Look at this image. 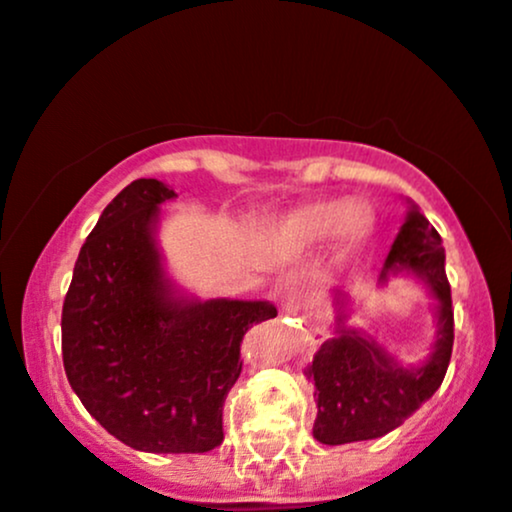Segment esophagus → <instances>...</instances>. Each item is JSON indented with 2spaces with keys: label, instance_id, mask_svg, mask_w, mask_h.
Wrapping results in <instances>:
<instances>
[{
  "label": "esophagus",
  "instance_id": "1",
  "mask_svg": "<svg viewBox=\"0 0 512 512\" xmlns=\"http://www.w3.org/2000/svg\"><path fill=\"white\" fill-rule=\"evenodd\" d=\"M284 289H287V301H289V306H294V309H297L299 299H301V287H299V282H287V284H284Z\"/></svg>",
  "mask_w": 512,
  "mask_h": 512
}]
</instances>
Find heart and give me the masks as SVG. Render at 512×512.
I'll list each match as a JSON object with an SVG mask.
<instances>
[{
    "mask_svg": "<svg viewBox=\"0 0 512 512\" xmlns=\"http://www.w3.org/2000/svg\"><path fill=\"white\" fill-rule=\"evenodd\" d=\"M341 225L348 240H363L370 233V211L363 206L346 208L338 201H321L306 208L297 218V228L304 238H324Z\"/></svg>",
    "mask_w": 512,
    "mask_h": 512,
    "instance_id": "obj_1",
    "label": "heart"
}]
</instances>
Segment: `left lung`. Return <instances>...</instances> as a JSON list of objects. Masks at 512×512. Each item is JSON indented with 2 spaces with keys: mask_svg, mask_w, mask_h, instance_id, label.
Segmentation results:
<instances>
[{
  "mask_svg": "<svg viewBox=\"0 0 512 512\" xmlns=\"http://www.w3.org/2000/svg\"><path fill=\"white\" fill-rule=\"evenodd\" d=\"M387 272H412L432 287L439 301L434 353L422 368H402L370 336L338 328L336 338L321 346L306 370L316 385L319 414L314 437L321 444H351L392 432L439 390L449 368L454 306L444 270V247L441 235L417 208L402 223L380 277L385 279Z\"/></svg>",
  "mask_w": 512,
  "mask_h": 512,
  "instance_id": "obj_1",
  "label": "left lung"
}]
</instances>
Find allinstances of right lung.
Instances as JSON below:
<instances>
[{"label": "right lung", "mask_w": 512, "mask_h": 512, "mask_svg": "<svg viewBox=\"0 0 512 512\" xmlns=\"http://www.w3.org/2000/svg\"><path fill=\"white\" fill-rule=\"evenodd\" d=\"M174 188H122L80 247L63 301L68 383L122 444L152 454H203L223 444V402L240 378V343L274 319L267 301H179L152 238Z\"/></svg>", "instance_id": "1"}]
</instances>
